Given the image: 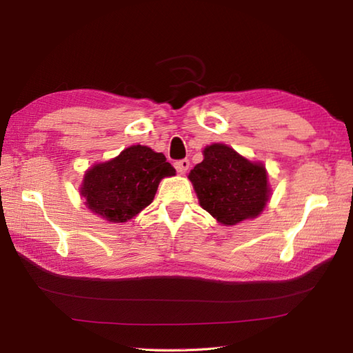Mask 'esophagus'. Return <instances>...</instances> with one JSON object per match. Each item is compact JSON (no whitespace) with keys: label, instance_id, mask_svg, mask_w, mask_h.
<instances>
[{"label":"esophagus","instance_id":"obj_1","mask_svg":"<svg viewBox=\"0 0 353 353\" xmlns=\"http://www.w3.org/2000/svg\"><path fill=\"white\" fill-rule=\"evenodd\" d=\"M174 168L177 170V172H181V174H185V172L188 171V168H190V161L188 159L177 161V162H174Z\"/></svg>","mask_w":353,"mask_h":353}]
</instances>
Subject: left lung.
<instances>
[{
  "instance_id": "obj_1",
  "label": "left lung",
  "mask_w": 353,
  "mask_h": 353,
  "mask_svg": "<svg viewBox=\"0 0 353 353\" xmlns=\"http://www.w3.org/2000/svg\"><path fill=\"white\" fill-rule=\"evenodd\" d=\"M203 156L188 176L200 206L224 226L256 219L270 197L264 165L224 144L208 145Z\"/></svg>"
}]
</instances>
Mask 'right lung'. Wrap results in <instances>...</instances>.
Returning a JSON list of instances; mask_svg holds the SVG:
<instances>
[{
  "instance_id": "right-lung-1",
  "label": "right lung",
  "mask_w": 353,
  "mask_h": 353,
  "mask_svg": "<svg viewBox=\"0 0 353 353\" xmlns=\"http://www.w3.org/2000/svg\"><path fill=\"white\" fill-rule=\"evenodd\" d=\"M174 174L162 153L132 145L88 170L80 192L94 214L109 223H124L152 203L163 177Z\"/></svg>"
}]
</instances>
